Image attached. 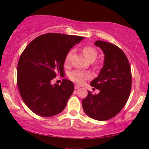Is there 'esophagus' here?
Segmentation results:
<instances>
[{"mask_svg": "<svg viewBox=\"0 0 149 149\" xmlns=\"http://www.w3.org/2000/svg\"><path fill=\"white\" fill-rule=\"evenodd\" d=\"M74 88L76 89V90H78V89H79V88H80V87L78 86V85H75V86H74Z\"/></svg>", "mask_w": 149, "mask_h": 149, "instance_id": "esophagus-1", "label": "esophagus"}]
</instances>
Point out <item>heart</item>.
Returning <instances> with one entry per match:
<instances>
[{"instance_id":"heart-1","label":"heart","mask_w":149,"mask_h":149,"mask_svg":"<svg viewBox=\"0 0 149 149\" xmlns=\"http://www.w3.org/2000/svg\"><path fill=\"white\" fill-rule=\"evenodd\" d=\"M82 51H83L85 57L90 61H94L97 57V49L92 46H85L82 49ZM72 52L73 51L71 50L66 54V57H65V64H69V63ZM90 78V74L86 71H82V70H74L72 72L70 73L69 74L70 79L74 83H78V84H82V83H84L85 80L89 79Z\"/></svg>"}]
</instances>
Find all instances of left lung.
I'll return each instance as SVG.
<instances>
[{
	"instance_id": "1",
	"label": "left lung",
	"mask_w": 149,
	"mask_h": 149,
	"mask_svg": "<svg viewBox=\"0 0 149 149\" xmlns=\"http://www.w3.org/2000/svg\"><path fill=\"white\" fill-rule=\"evenodd\" d=\"M95 45L105 55L100 74L90 83L100 92L93 95L88 91L82 105L89 117L103 121L116 116L127 103L132 88L131 68L125 54L118 46L102 40Z\"/></svg>"
}]
</instances>
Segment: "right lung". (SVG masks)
<instances>
[{"label":"right lung","mask_w":149,"mask_h":149,"mask_svg":"<svg viewBox=\"0 0 149 149\" xmlns=\"http://www.w3.org/2000/svg\"><path fill=\"white\" fill-rule=\"evenodd\" d=\"M84 38L78 36L49 33L34 39L22 53L17 65V83L26 105L34 113L51 117L66 107L74 86L67 79L51 84L64 74V64L70 49Z\"/></svg>","instance_id":"right-lung-1"}]
</instances>
